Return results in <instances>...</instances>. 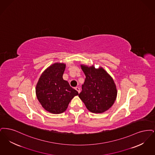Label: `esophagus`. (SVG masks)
Returning <instances> with one entry per match:
<instances>
[{
	"label": "esophagus",
	"instance_id": "1",
	"mask_svg": "<svg viewBox=\"0 0 155 155\" xmlns=\"http://www.w3.org/2000/svg\"><path fill=\"white\" fill-rule=\"evenodd\" d=\"M75 89H76V90L78 91V92L79 93H80V92H81V88H80L79 87H76L75 88Z\"/></svg>",
	"mask_w": 155,
	"mask_h": 155
}]
</instances>
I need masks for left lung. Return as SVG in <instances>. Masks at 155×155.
<instances>
[{"instance_id":"left-lung-1","label":"left lung","mask_w":155,"mask_h":155,"mask_svg":"<svg viewBox=\"0 0 155 155\" xmlns=\"http://www.w3.org/2000/svg\"><path fill=\"white\" fill-rule=\"evenodd\" d=\"M86 75L79 94L88 110L100 114L110 108L116 100L117 90L112 78L102 68L81 65Z\"/></svg>"}]
</instances>
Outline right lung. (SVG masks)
I'll return each mask as SVG.
<instances>
[{"label":"right lung","instance_id":"add662e5","mask_svg":"<svg viewBox=\"0 0 155 155\" xmlns=\"http://www.w3.org/2000/svg\"><path fill=\"white\" fill-rule=\"evenodd\" d=\"M65 69L64 64H53L43 72L36 87V96L42 107L54 114L64 112L71 100L79 94L63 79Z\"/></svg>","mask_w":155,"mask_h":155}]
</instances>
